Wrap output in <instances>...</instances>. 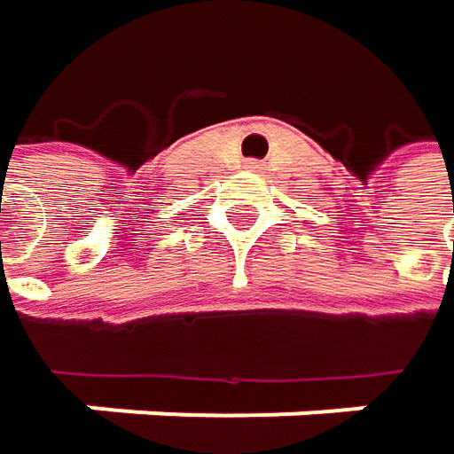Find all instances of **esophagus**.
Listing matches in <instances>:
<instances>
[{
    "instance_id": "34e87169",
    "label": "esophagus",
    "mask_w": 454,
    "mask_h": 454,
    "mask_svg": "<svg viewBox=\"0 0 454 454\" xmlns=\"http://www.w3.org/2000/svg\"><path fill=\"white\" fill-rule=\"evenodd\" d=\"M247 168H257V162H254V160H249V162H247Z\"/></svg>"
}]
</instances>
